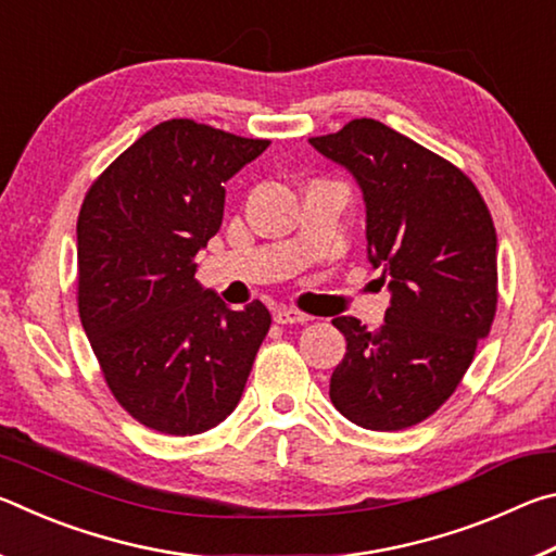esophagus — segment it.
I'll list each match as a JSON object with an SVG mask.
<instances>
[{
    "instance_id": "esophagus-1",
    "label": "esophagus",
    "mask_w": 556,
    "mask_h": 556,
    "mask_svg": "<svg viewBox=\"0 0 556 556\" xmlns=\"http://www.w3.org/2000/svg\"><path fill=\"white\" fill-rule=\"evenodd\" d=\"M308 318H312V316L301 314V312H296V308H291V306H281V308H277V312H275V321L281 324V326H287V324H306Z\"/></svg>"
}]
</instances>
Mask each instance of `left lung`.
I'll list each match as a JSON object with an SVG mask.
<instances>
[{
    "mask_svg": "<svg viewBox=\"0 0 556 556\" xmlns=\"http://www.w3.org/2000/svg\"><path fill=\"white\" fill-rule=\"evenodd\" d=\"M308 142L361 186L368 260L390 289L378 331L353 316L333 318L348 345L328 394L363 429L414 427L454 394L491 333L493 218L460 168L378 119H353Z\"/></svg>",
    "mask_w": 556,
    "mask_h": 556,
    "instance_id": "obj_1",
    "label": "left lung"
}]
</instances>
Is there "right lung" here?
<instances>
[{
  "mask_svg": "<svg viewBox=\"0 0 556 556\" xmlns=\"http://www.w3.org/2000/svg\"><path fill=\"white\" fill-rule=\"evenodd\" d=\"M267 147L168 119L122 152L83 201V328L115 400L162 434L220 425L269 331L262 301L232 312L193 277L195 255L220 230L225 181Z\"/></svg>",
  "mask_w": 556,
  "mask_h": 556,
  "instance_id": "obj_1",
  "label": "right lung"
}]
</instances>
